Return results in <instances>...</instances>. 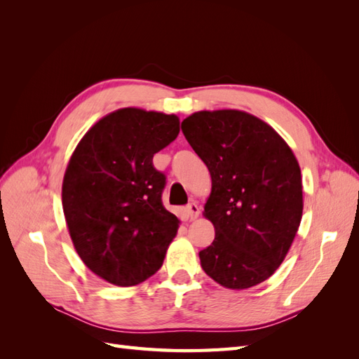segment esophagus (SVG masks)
Here are the masks:
<instances>
[{"instance_id": "1", "label": "esophagus", "mask_w": 359, "mask_h": 359, "mask_svg": "<svg viewBox=\"0 0 359 359\" xmlns=\"http://www.w3.org/2000/svg\"><path fill=\"white\" fill-rule=\"evenodd\" d=\"M186 212H187V215H189V219H190V220L198 219L199 214H201L199 205H198L196 202H191V203H189V205L186 206Z\"/></svg>"}]
</instances>
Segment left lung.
<instances>
[{
  "mask_svg": "<svg viewBox=\"0 0 359 359\" xmlns=\"http://www.w3.org/2000/svg\"><path fill=\"white\" fill-rule=\"evenodd\" d=\"M182 133L211 173L203 215L215 229L202 269L227 289L262 283L283 262L302 217V180L276 130L243 111H201Z\"/></svg>",
  "mask_w": 359,
  "mask_h": 359,
  "instance_id": "8db88e82",
  "label": "left lung"
}]
</instances>
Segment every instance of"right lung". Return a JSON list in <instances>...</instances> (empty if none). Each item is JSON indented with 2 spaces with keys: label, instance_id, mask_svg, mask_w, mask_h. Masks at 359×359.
<instances>
[{
  "label": "right lung",
  "instance_id": "add662e5",
  "mask_svg": "<svg viewBox=\"0 0 359 359\" xmlns=\"http://www.w3.org/2000/svg\"><path fill=\"white\" fill-rule=\"evenodd\" d=\"M180 133L177 115L124 107L103 116L64 173L62 210L82 262L115 286L156 274L180 220L161 202L166 177L153 165Z\"/></svg>",
  "mask_w": 359,
  "mask_h": 359
}]
</instances>
